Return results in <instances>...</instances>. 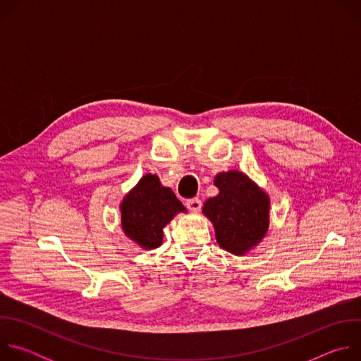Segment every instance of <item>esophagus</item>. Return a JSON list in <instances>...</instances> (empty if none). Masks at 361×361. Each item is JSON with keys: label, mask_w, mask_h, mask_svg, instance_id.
Segmentation results:
<instances>
[{"label": "esophagus", "mask_w": 361, "mask_h": 361, "mask_svg": "<svg viewBox=\"0 0 361 361\" xmlns=\"http://www.w3.org/2000/svg\"><path fill=\"white\" fill-rule=\"evenodd\" d=\"M185 205H187L188 210L197 213V212L201 210V200L197 198V197H195V198H191V200H187V201H185Z\"/></svg>", "instance_id": "obj_1"}]
</instances>
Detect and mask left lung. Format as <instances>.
Segmentation results:
<instances>
[{
    "label": "left lung",
    "instance_id": "left-lung-1",
    "mask_svg": "<svg viewBox=\"0 0 361 361\" xmlns=\"http://www.w3.org/2000/svg\"><path fill=\"white\" fill-rule=\"evenodd\" d=\"M220 192L204 202L202 213L213 223L219 245L243 255L269 230L270 198L244 173L230 170L214 178Z\"/></svg>",
    "mask_w": 361,
    "mask_h": 361
}]
</instances>
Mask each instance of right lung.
<instances>
[{
    "label": "right lung",
    "mask_w": 361,
    "mask_h": 361,
    "mask_svg": "<svg viewBox=\"0 0 361 361\" xmlns=\"http://www.w3.org/2000/svg\"><path fill=\"white\" fill-rule=\"evenodd\" d=\"M121 227L141 248L152 250L163 243V228L178 213H185L183 202L157 176L147 174L123 198Z\"/></svg>",
    "instance_id": "right-lung-1"
}]
</instances>
